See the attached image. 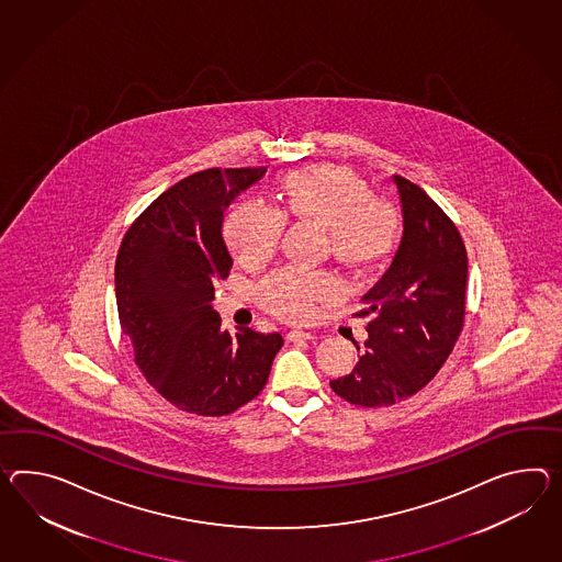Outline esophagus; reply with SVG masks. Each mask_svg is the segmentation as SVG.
Returning a JSON list of instances; mask_svg holds the SVG:
<instances>
[{
    "label": "esophagus",
    "mask_w": 562,
    "mask_h": 562,
    "mask_svg": "<svg viewBox=\"0 0 562 562\" xmlns=\"http://www.w3.org/2000/svg\"><path fill=\"white\" fill-rule=\"evenodd\" d=\"M286 339L288 341H311V339H315V335L308 330L292 329L288 330Z\"/></svg>",
    "instance_id": "34e87169"
}]
</instances>
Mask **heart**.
I'll return each mask as SVG.
<instances>
[{"mask_svg":"<svg viewBox=\"0 0 562 562\" xmlns=\"http://www.w3.org/2000/svg\"><path fill=\"white\" fill-rule=\"evenodd\" d=\"M286 217L313 220L329 227L335 258L353 268L382 261L396 244V209L370 196L366 187L342 168L313 166L288 175L282 182V206L258 199L239 201L227 213L223 235L244 266H258L274 254ZM341 296V284L329 272L286 266L266 276L258 286L260 304L284 321H304L316 302Z\"/></svg>","mask_w":562,"mask_h":562,"instance_id":"heart-1","label":"heart"}]
</instances>
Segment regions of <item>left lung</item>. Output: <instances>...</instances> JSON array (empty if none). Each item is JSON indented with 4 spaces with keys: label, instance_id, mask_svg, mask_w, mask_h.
I'll return each mask as SVG.
<instances>
[{
    "label": "left lung",
    "instance_id": "left-lung-1",
    "mask_svg": "<svg viewBox=\"0 0 562 562\" xmlns=\"http://www.w3.org/2000/svg\"><path fill=\"white\" fill-rule=\"evenodd\" d=\"M404 233L382 280L363 296V356L330 387L363 408L392 406L430 382L465 325L467 251L451 217L418 184L394 177ZM357 347V345H356ZM359 349V347H357Z\"/></svg>",
    "mask_w": 562,
    "mask_h": 562
}]
</instances>
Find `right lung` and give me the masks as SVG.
Listing matches in <instances>:
<instances>
[{
    "instance_id": "right-lung-1",
    "label": "right lung",
    "mask_w": 562,
    "mask_h": 562,
    "mask_svg": "<svg viewBox=\"0 0 562 562\" xmlns=\"http://www.w3.org/2000/svg\"><path fill=\"white\" fill-rule=\"evenodd\" d=\"M260 168H209L162 192L125 232L115 260V299L134 361L179 411L225 416L260 394L280 333L221 330L215 284L232 270L223 211L260 180Z\"/></svg>"
}]
</instances>
